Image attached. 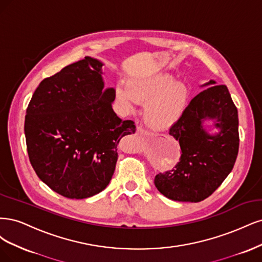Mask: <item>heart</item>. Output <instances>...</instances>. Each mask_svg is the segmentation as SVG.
<instances>
[{
	"mask_svg": "<svg viewBox=\"0 0 262 262\" xmlns=\"http://www.w3.org/2000/svg\"><path fill=\"white\" fill-rule=\"evenodd\" d=\"M128 88L117 85L116 97L128 110L135 101L145 105V121L155 129H165L180 120L187 104L188 88L168 74L136 76L128 79Z\"/></svg>",
	"mask_w": 262,
	"mask_h": 262,
	"instance_id": "b5f03b06",
	"label": "heart"
}]
</instances>
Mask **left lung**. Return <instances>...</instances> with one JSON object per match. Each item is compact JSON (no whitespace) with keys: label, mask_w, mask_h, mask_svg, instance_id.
Listing matches in <instances>:
<instances>
[{"label":"left lung","mask_w":262,"mask_h":262,"mask_svg":"<svg viewBox=\"0 0 262 262\" xmlns=\"http://www.w3.org/2000/svg\"><path fill=\"white\" fill-rule=\"evenodd\" d=\"M193 98L170 135L180 142L182 155L174 168L155 177L158 190L175 201L199 202L208 198L233 170L238 154V114L229 89L214 80ZM213 119L219 129L209 134L203 126Z\"/></svg>","instance_id":"obj_1"}]
</instances>
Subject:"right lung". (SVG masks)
I'll return each mask as SVG.
<instances>
[{"label":"right lung","mask_w":262,"mask_h":262,"mask_svg":"<svg viewBox=\"0 0 262 262\" xmlns=\"http://www.w3.org/2000/svg\"><path fill=\"white\" fill-rule=\"evenodd\" d=\"M103 63L86 56L45 78L25 117L30 163L39 179L60 195L83 199L111 181L117 145L135 133L112 108L113 88H104Z\"/></svg>","instance_id":"add662e5"}]
</instances>
